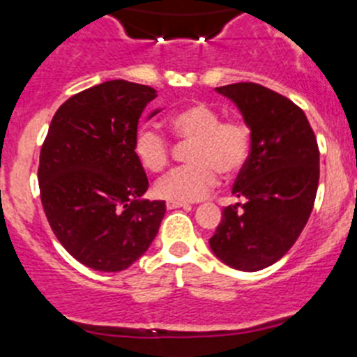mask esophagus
Segmentation results:
<instances>
[{"instance_id":"34e87169","label":"esophagus","mask_w":357,"mask_h":357,"mask_svg":"<svg viewBox=\"0 0 357 357\" xmlns=\"http://www.w3.org/2000/svg\"><path fill=\"white\" fill-rule=\"evenodd\" d=\"M165 206H167V209H178V207H185V209H190V204L178 202V200H169Z\"/></svg>"}]
</instances>
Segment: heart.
I'll use <instances>...</instances> for the list:
<instances>
[{"instance_id":"b5f03b06","label":"heart","mask_w":357,"mask_h":357,"mask_svg":"<svg viewBox=\"0 0 357 357\" xmlns=\"http://www.w3.org/2000/svg\"><path fill=\"white\" fill-rule=\"evenodd\" d=\"M172 132L192 143L188 160L157 183V195L178 202L200 200L218 185L220 172L234 176L244 167L251 151V129L242 119H221L207 102H192L169 116ZM134 153L146 171L162 172L171 162V141L153 126H141L134 136Z\"/></svg>"}]
</instances>
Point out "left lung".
Here are the masks:
<instances>
[{
  "label": "left lung",
  "instance_id": "1",
  "mask_svg": "<svg viewBox=\"0 0 357 357\" xmlns=\"http://www.w3.org/2000/svg\"><path fill=\"white\" fill-rule=\"evenodd\" d=\"M244 115L251 151L209 238L214 255L244 272L261 271L291 249L309 221L319 185V146L300 106L252 82L218 86Z\"/></svg>",
  "mask_w": 357,
  "mask_h": 357
}]
</instances>
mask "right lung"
Returning a JSON list of instances; mask_svg holds the SVG:
<instances>
[{
  "instance_id": "add662e5",
  "label": "right lung",
  "mask_w": 357,
  "mask_h": 357,
  "mask_svg": "<svg viewBox=\"0 0 357 357\" xmlns=\"http://www.w3.org/2000/svg\"><path fill=\"white\" fill-rule=\"evenodd\" d=\"M153 86L112 79L71 96L41 144L38 181L66 251L99 272L126 271L153 242L164 200H141L148 178L134 153Z\"/></svg>"
}]
</instances>
